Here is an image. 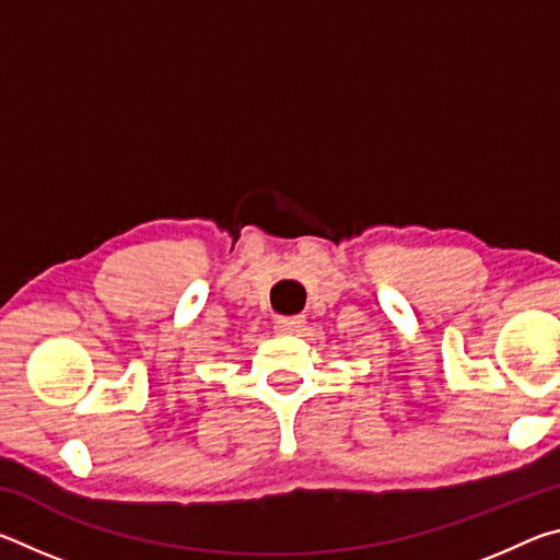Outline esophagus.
<instances>
[{"mask_svg": "<svg viewBox=\"0 0 560 560\" xmlns=\"http://www.w3.org/2000/svg\"><path fill=\"white\" fill-rule=\"evenodd\" d=\"M306 324V316H279L277 318V330L279 334H296Z\"/></svg>", "mask_w": 560, "mask_h": 560, "instance_id": "34e87169", "label": "esophagus"}]
</instances>
